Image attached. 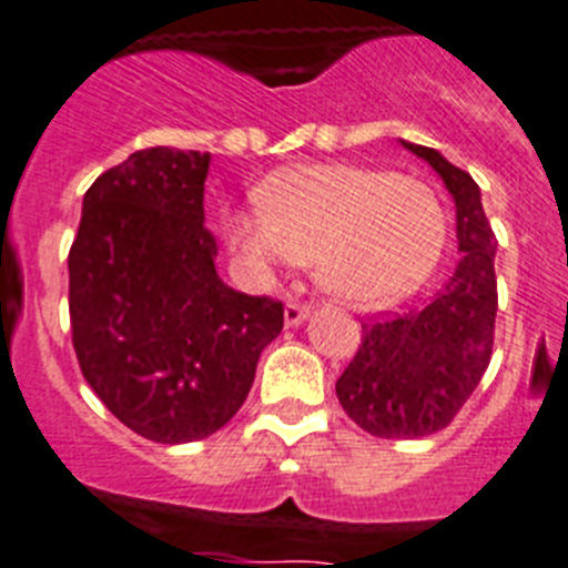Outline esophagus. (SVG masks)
I'll return each instance as SVG.
<instances>
[{
    "mask_svg": "<svg viewBox=\"0 0 568 568\" xmlns=\"http://www.w3.org/2000/svg\"><path fill=\"white\" fill-rule=\"evenodd\" d=\"M310 307L307 304H298V301H287V307H284V321H287V327H295L301 321L307 318Z\"/></svg>",
    "mask_w": 568,
    "mask_h": 568,
    "instance_id": "esophagus-1",
    "label": "esophagus"
}]
</instances>
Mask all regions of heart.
<instances>
[{
    "label": "heart",
    "instance_id": "obj_1",
    "mask_svg": "<svg viewBox=\"0 0 568 568\" xmlns=\"http://www.w3.org/2000/svg\"><path fill=\"white\" fill-rule=\"evenodd\" d=\"M446 219L426 184L384 170L321 164L278 175L258 213L227 219V239L250 264H315L329 293L386 301L418 287L440 258Z\"/></svg>",
    "mask_w": 568,
    "mask_h": 568
}]
</instances>
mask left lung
<instances>
[{
  "label": "left lung",
  "mask_w": 568,
  "mask_h": 568,
  "mask_svg": "<svg viewBox=\"0 0 568 568\" xmlns=\"http://www.w3.org/2000/svg\"><path fill=\"white\" fill-rule=\"evenodd\" d=\"M433 164L458 210L460 261L453 278L406 313L361 321V344L341 373L344 413L375 438H424L453 424L484 378L495 346L498 278L489 219L466 170L433 148L404 142Z\"/></svg>",
  "instance_id": "8db88e82"
}]
</instances>
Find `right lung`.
<instances>
[{
  "label": "right lung",
  "instance_id": "add662e5",
  "mask_svg": "<svg viewBox=\"0 0 568 568\" xmlns=\"http://www.w3.org/2000/svg\"><path fill=\"white\" fill-rule=\"evenodd\" d=\"M210 153L135 150L84 193L70 244V333L90 389L128 429L187 444L241 409L284 304L235 293L204 227Z\"/></svg>",
  "mask_w": 568,
  "mask_h": 568
}]
</instances>
